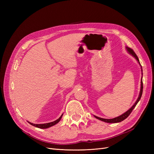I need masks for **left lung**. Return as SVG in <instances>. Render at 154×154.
I'll return each mask as SVG.
<instances>
[{
  "mask_svg": "<svg viewBox=\"0 0 154 154\" xmlns=\"http://www.w3.org/2000/svg\"><path fill=\"white\" fill-rule=\"evenodd\" d=\"M126 49H127L128 52L130 54H132L133 57L136 58L137 60V61L138 62V63L140 64V62H139V58L137 57V56L136 55V54L134 53V51L131 49L130 48L128 47H126ZM141 66V65H140ZM141 71L143 72V70H142V67H141ZM142 74H143V72H142ZM143 81H142V79H141V89H140V92H139V95L138 96V98L137 100H136V103H135L134 104V105L130 108L128 110H127L126 112H125L124 114H123L122 115H121L119 116H118V117H116L115 118H113V119H103V118H99L97 117V116H94V117L97 119H98L101 121H102V122H106V123H119V122H122V121H123L124 119H125L126 118H127L128 116L130 114V113L132 112V111L133 110V109L135 108V106H136V105L137 104V103L139 102V101L140 100L141 97V96H142V94H143Z\"/></svg>",
  "mask_w": 154,
  "mask_h": 154,
  "instance_id": "1",
  "label": "left lung"
}]
</instances>
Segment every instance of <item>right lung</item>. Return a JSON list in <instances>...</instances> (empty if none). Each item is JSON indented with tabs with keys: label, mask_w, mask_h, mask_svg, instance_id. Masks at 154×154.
<instances>
[{
	"label": "right lung",
	"mask_w": 154,
	"mask_h": 154,
	"mask_svg": "<svg viewBox=\"0 0 154 154\" xmlns=\"http://www.w3.org/2000/svg\"><path fill=\"white\" fill-rule=\"evenodd\" d=\"M62 116H63V114H62V116H60V117L58 119L54 121V122H51V123H44V124H33V123H30V122H28V123H29L30 125H32V126H34V127H37V128H43V129H44V128H49V127H52V126H53V125H56V124H57V123L60 122V119H61V118H62Z\"/></svg>",
	"instance_id": "add662e5"
}]
</instances>
